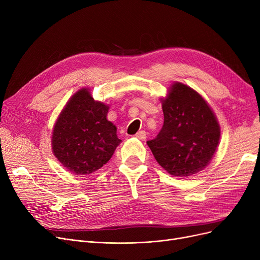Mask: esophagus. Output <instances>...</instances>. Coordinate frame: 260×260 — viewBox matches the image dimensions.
<instances>
[{
    "instance_id": "obj_1",
    "label": "esophagus",
    "mask_w": 260,
    "mask_h": 260,
    "mask_svg": "<svg viewBox=\"0 0 260 260\" xmlns=\"http://www.w3.org/2000/svg\"><path fill=\"white\" fill-rule=\"evenodd\" d=\"M136 138L139 140H145L146 139V133L145 131H140L137 134H136Z\"/></svg>"
}]
</instances>
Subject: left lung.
I'll return each mask as SVG.
<instances>
[{
    "label": "left lung",
    "instance_id": "1",
    "mask_svg": "<svg viewBox=\"0 0 260 260\" xmlns=\"http://www.w3.org/2000/svg\"><path fill=\"white\" fill-rule=\"evenodd\" d=\"M161 102L163 126L155 139L146 142L155 159L177 177L202 171L220 139V126L212 108L196 90L179 82L172 84Z\"/></svg>",
    "mask_w": 260,
    "mask_h": 260
}]
</instances>
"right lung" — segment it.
<instances>
[{"label":"right lung","instance_id":"right-lung-1","mask_svg":"<svg viewBox=\"0 0 260 260\" xmlns=\"http://www.w3.org/2000/svg\"><path fill=\"white\" fill-rule=\"evenodd\" d=\"M109 106L94 101L88 88L68 100L54 123L51 147L62 166L76 175H87L106 165L121 139L107 120Z\"/></svg>","mask_w":260,"mask_h":260}]
</instances>
